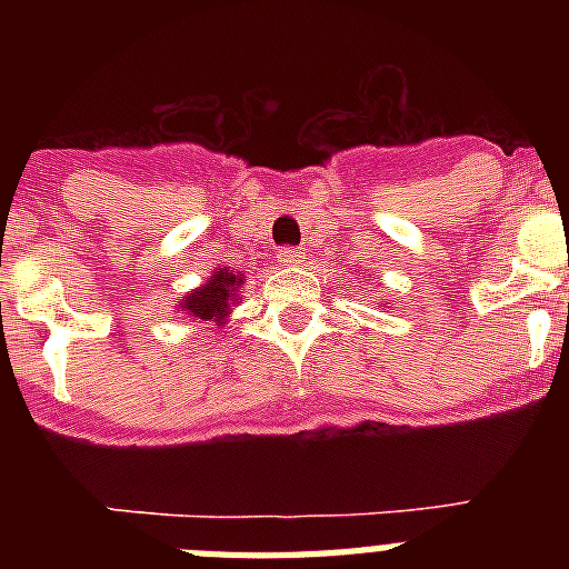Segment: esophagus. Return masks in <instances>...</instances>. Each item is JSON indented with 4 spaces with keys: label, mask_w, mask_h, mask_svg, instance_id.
<instances>
[{
    "label": "esophagus",
    "mask_w": 569,
    "mask_h": 569,
    "mask_svg": "<svg viewBox=\"0 0 569 569\" xmlns=\"http://www.w3.org/2000/svg\"><path fill=\"white\" fill-rule=\"evenodd\" d=\"M276 261H279L281 268H293V264H301V253L293 248H281L279 253H276Z\"/></svg>",
    "instance_id": "esophagus-1"
}]
</instances>
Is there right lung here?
<instances>
[{
    "instance_id": "1",
    "label": "right lung",
    "mask_w": 569,
    "mask_h": 569,
    "mask_svg": "<svg viewBox=\"0 0 569 569\" xmlns=\"http://www.w3.org/2000/svg\"><path fill=\"white\" fill-rule=\"evenodd\" d=\"M241 284H244V273H236L230 268H216L204 284L179 296V308L176 310L193 321L224 325L230 310L241 301Z\"/></svg>"
}]
</instances>
